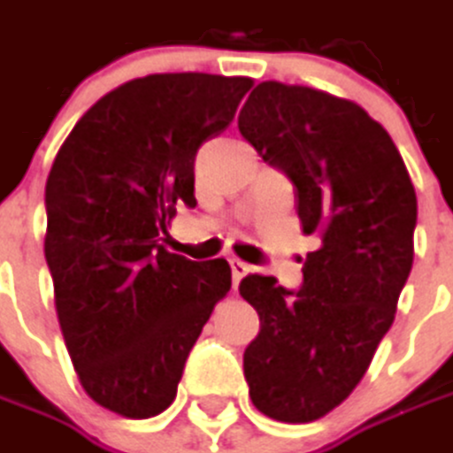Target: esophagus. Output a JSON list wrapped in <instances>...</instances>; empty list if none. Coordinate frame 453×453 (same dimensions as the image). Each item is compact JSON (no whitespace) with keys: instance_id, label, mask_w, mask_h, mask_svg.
I'll list each match as a JSON object with an SVG mask.
<instances>
[{"instance_id":"34e87169","label":"esophagus","mask_w":453,"mask_h":453,"mask_svg":"<svg viewBox=\"0 0 453 453\" xmlns=\"http://www.w3.org/2000/svg\"><path fill=\"white\" fill-rule=\"evenodd\" d=\"M229 265H232V277H234V288H239V282L252 272V267L247 265V262H242V259H236V257H232L229 259Z\"/></svg>"}]
</instances>
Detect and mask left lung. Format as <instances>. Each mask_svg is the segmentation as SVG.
<instances>
[{"mask_svg":"<svg viewBox=\"0 0 453 453\" xmlns=\"http://www.w3.org/2000/svg\"><path fill=\"white\" fill-rule=\"evenodd\" d=\"M239 133L297 188L307 254L303 288L247 274L239 295L259 315L244 350L252 403L307 424L340 406L395 318L413 265L416 191L386 128L357 103L304 85L259 82Z\"/></svg>","mask_w":453,"mask_h":453,"instance_id":"8db88e82","label":"left lung"}]
</instances>
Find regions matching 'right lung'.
<instances>
[{"label":"right lung","mask_w":453,"mask_h":453,"mask_svg":"<svg viewBox=\"0 0 453 453\" xmlns=\"http://www.w3.org/2000/svg\"><path fill=\"white\" fill-rule=\"evenodd\" d=\"M252 78L164 73L103 96L65 138L44 186V259L62 338L97 406L165 411L186 357L232 288L226 259L165 250L176 209L196 206L194 161L234 120Z\"/></svg>","instance_id":"obj_1"}]
</instances>
